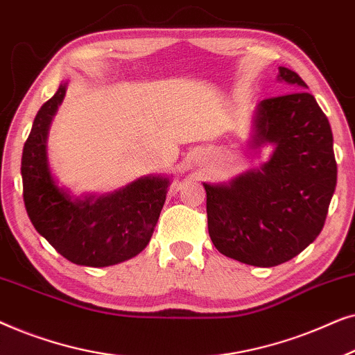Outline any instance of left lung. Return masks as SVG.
I'll return each mask as SVG.
<instances>
[{
  "mask_svg": "<svg viewBox=\"0 0 355 355\" xmlns=\"http://www.w3.org/2000/svg\"><path fill=\"white\" fill-rule=\"evenodd\" d=\"M278 80L293 92L257 105L249 140L254 150L271 147L268 159L230 182H203L213 245L265 268L317 239L338 178L331 125L307 84L288 67H279Z\"/></svg>",
  "mask_w": 355,
  "mask_h": 355,
  "instance_id": "obj_1",
  "label": "left lung"
}]
</instances>
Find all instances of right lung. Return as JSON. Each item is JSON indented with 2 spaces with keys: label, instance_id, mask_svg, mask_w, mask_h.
<instances>
[{
  "label": "right lung",
  "instance_id": "1",
  "mask_svg": "<svg viewBox=\"0 0 355 355\" xmlns=\"http://www.w3.org/2000/svg\"><path fill=\"white\" fill-rule=\"evenodd\" d=\"M67 82L38 110L22 152L24 203L38 234L72 263L110 266L140 254L150 242L171 179L142 176L118 191L74 196L53 176L48 130Z\"/></svg>",
  "mask_w": 355,
  "mask_h": 355
}]
</instances>
